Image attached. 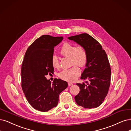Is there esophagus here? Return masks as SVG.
<instances>
[{"label":"esophagus","instance_id":"esophagus-1","mask_svg":"<svg viewBox=\"0 0 131 131\" xmlns=\"http://www.w3.org/2000/svg\"><path fill=\"white\" fill-rule=\"evenodd\" d=\"M68 85H69V86H71L72 85H73V84H72V83H70V82H69V83H68Z\"/></svg>","mask_w":131,"mask_h":131}]
</instances>
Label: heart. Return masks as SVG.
<instances>
[{
    "label": "heart",
    "mask_w": 131,
    "mask_h": 131,
    "mask_svg": "<svg viewBox=\"0 0 131 131\" xmlns=\"http://www.w3.org/2000/svg\"><path fill=\"white\" fill-rule=\"evenodd\" d=\"M60 52L62 56L70 58L71 65L74 66L70 69L63 70L59 73V77L65 81H74L81 73L80 70L77 66L83 67L87 62L86 51L81 45L75 46L73 43L65 42L61 46ZM51 64L55 69H58L60 66L59 58L55 54H53L51 58Z\"/></svg>",
    "instance_id": "1"
}]
</instances>
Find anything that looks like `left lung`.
Returning a JSON list of instances; mask_svg holds the SVG:
<instances>
[{"label":"left lung","mask_w":131,"mask_h":131,"mask_svg":"<svg viewBox=\"0 0 131 131\" xmlns=\"http://www.w3.org/2000/svg\"><path fill=\"white\" fill-rule=\"evenodd\" d=\"M68 39L83 46L88 55L86 68L80 77L85 82L76 84L80 91L75 96V102L85 108L97 107L103 103L110 86L111 70L107 56L99 42L88 33Z\"/></svg>","instance_id":"left-lung-1"}]
</instances>
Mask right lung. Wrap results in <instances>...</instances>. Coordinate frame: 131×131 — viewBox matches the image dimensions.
Masks as SVG:
<instances>
[{
  "instance_id": "right-lung-1",
  "label": "right lung",
  "mask_w": 131,
  "mask_h": 131,
  "mask_svg": "<svg viewBox=\"0 0 131 131\" xmlns=\"http://www.w3.org/2000/svg\"><path fill=\"white\" fill-rule=\"evenodd\" d=\"M62 37L43 35L28 47L22 63L21 88L32 107L47 112L57 106L59 96L68 86L66 81L56 79L52 83L45 75L53 73L51 64L54 47Z\"/></svg>"
}]
</instances>
